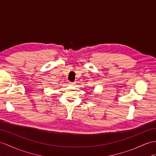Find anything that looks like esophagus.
<instances>
[{"label": "esophagus", "instance_id": "esophagus-1", "mask_svg": "<svg viewBox=\"0 0 156 156\" xmlns=\"http://www.w3.org/2000/svg\"><path fill=\"white\" fill-rule=\"evenodd\" d=\"M69 84H70L71 85L73 86V85H74L75 84V83L74 82H70V83H69Z\"/></svg>", "mask_w": 156, "mask_h": 156}]
</instances>
